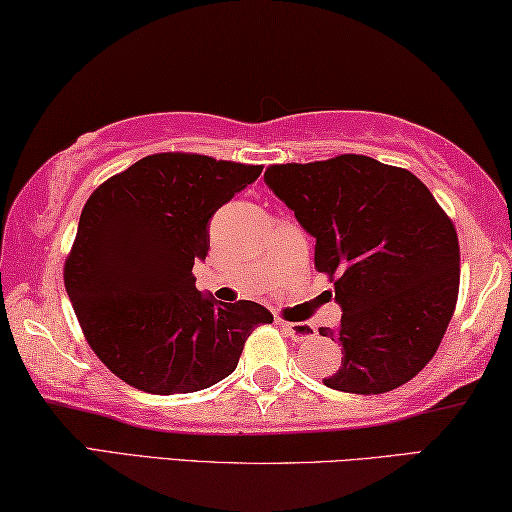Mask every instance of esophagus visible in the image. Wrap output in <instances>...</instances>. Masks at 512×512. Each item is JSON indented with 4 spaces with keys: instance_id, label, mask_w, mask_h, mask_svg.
Listing matches in <instances>:
<instances>
[{
    "instance_id": "obj_1",
    "label": "esophagus",
    "mask_w": 512,
    "mask_h": 512,
    "mask_svg": "<svg viewBox=\"0 0 512 512\" xmlns=\"http://www.w3.org/2000/svg\"><path fill=\"white\" fill-rule=\"evenodd\" d=\"M283 328L288 330V335L294 339V342H308V339L317 337V328L308 324V321H294V324L283 321Z\"/></svg>"
}]
</instances>
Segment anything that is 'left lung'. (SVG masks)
<instances>
[{"label":"left lung","instance_id":"left-lung-1","mask_svg":"<svg viewBox=\"0 0 512 512\" xmlns=\"http://www.w3.org/2000/svg\"><path fill=\"white\" fill-rule=\"evenodd\" d=\"M265 184L315 245L335 281L342 366L326 387L378 396L425 369L459 297V238L429 188L405 168L364 155L276 164Z\"/></svg>","mask_w":512,"mask_h":512}]
</instances>
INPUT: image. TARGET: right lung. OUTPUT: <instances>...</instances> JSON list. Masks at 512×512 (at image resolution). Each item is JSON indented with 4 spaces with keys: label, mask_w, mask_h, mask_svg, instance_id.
I'll return each instance as SVG.
<instances>
[{
    "label": "right lung",
    "mask_w": 512,
    "mask_h": 512,
    "mask_svg": "<svg viewBox=\"0 0 512 512\" xmlns=\"http://www.w3.org/2000/svg\"><path fill=\"white\" fill-rule=\"evenodd\" d=\"M263 166L159 152L89 195L65 288L87 344L130 387L173 396L209 389L236 371L247 337L272 312L218 303L195 288L209 222Z\"/></svg>",
    "instance_id": "right-lung-1"
}]
</instances>
